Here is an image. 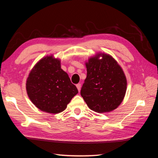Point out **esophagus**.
<instances>
[{
    "label": "esophagus",
    "mask_w": 158,
    "mask_h": 158,
    "mask_svg": "<svg viewBox=\"0 0 158 158\" xmlns=\"http://www.w3.org/2000/svg\"><path fill=\"white\" fill-rule=\"evenodd\" d=\"M76 86H77V89H78L79 92H80V90H81V84H77L76 85Z\"/></svg>",
    "instance_id": "1"
}]
</instances>
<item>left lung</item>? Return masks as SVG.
<instances>
[{"instance_id": "obj_1", "label": "left lung", "mask_w": 158, "mask_h": 158, "mask_svg": "<svg viewBox=\"0 0 158 158\" xmlns=\"http://www.w3.org/2000/svg\"><path fill=\"white\" fill-rule=\"evenodd\" d=\"M87 77L81 95L96 113L111 112L124 99L127 80L122 67L108 54L98 52L85 62Z\"/></svg>"}]
</instances>
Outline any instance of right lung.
<instances>
[{"mask_svg": "<svg viewBox=\"0 0 158 158\" xmlns=\"http://www.w3.org/2000/svg\"><path fill=\"white\" fill-rule=\"evenodd\" d=\"M27 94L41 111L57 114L67 108L78 90L61 68V59L53 54L41 59L30 70L26 80Z\"/></svg>", "mask_w": 158, "mask_h": 158, "instance_id": "add662e5", "label": "right lung"}]
</instances>
